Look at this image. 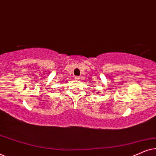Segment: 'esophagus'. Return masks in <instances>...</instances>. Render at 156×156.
Masks as SVG:
<instances>
[{"label": "esophagus", "mask_w": 156, "mask_h": 156, "mask_svg": "<svg viewBox=\"0 0 156 156\" xmlns=\"http://www.w3.org/2000/svg\"><path fill=\"white\" fill-rule=\"evenodd\" d=\"M74 79H75V80H80V76H75Z\"/></svg>", "instance_id": "obj_1"}]
</instances>
